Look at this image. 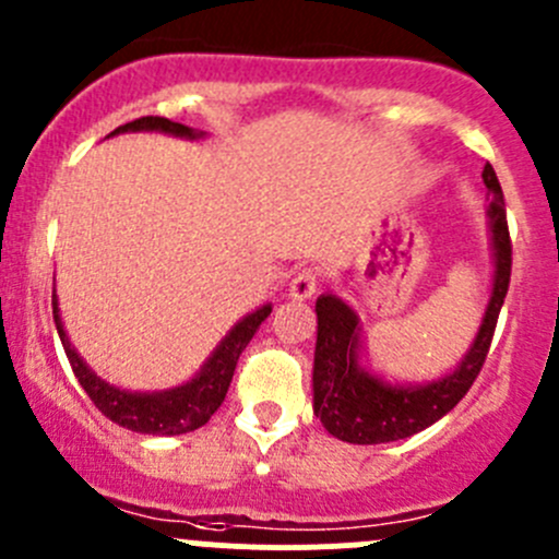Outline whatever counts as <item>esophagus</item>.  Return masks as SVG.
<instances>
[{"mask_svg": "<svg viewBox=\"0 0 559 559\" xmlns=\"http://www.w3.org/2000/svg\"><path fill=\"white\" fill-rule=\"evenodd\" d=\"M316 286H319V270L316 267H300L295 273L289 284V295L295 300H308V297L316 295Z\"/></svg>", "mask_w": 559, "mask_h": 559, "instance_id": "34e87169", "label": "esophagus"}]
</instances>
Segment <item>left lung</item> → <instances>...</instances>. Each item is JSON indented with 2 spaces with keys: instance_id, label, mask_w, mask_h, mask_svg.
Listing matches in <instances>:
<instances>
[{
  "instance_id": "left-lung-1",
  "label": "left lung",
  "mask_w": 559,
  "mask_h": 559,
  "mask_svg": "<svg viewBox=\"0 0 559 559\" xmlns=\"http://www.w3.org/2000/svg\"><path fill=\"white\" fill-rule=\"evenodd\" d=\"M481 178L492 194L489 229H492L498 270H495L492 297H489L476 343L452 376L427 386H389L376 376H368L357 365V316L335 295H321L316 300L319 335H316L313 359V411L330 436L346 443H359V447L411 438L447 416L481 373L511 284V235L503 189L492 165L484 167Z\"/></svg>"
}]
</instances>
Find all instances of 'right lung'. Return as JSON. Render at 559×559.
Instances as JSON below:
<instances>
[{
	"mask_svg": "<svg viewBox=\"0 0 559 559\" xmlns=\"http://www.w3.org/2000/svg\"><path fill=\"white\" fill-rule=\"evenodd\" d=\"M167 132L178 134V138H197L194 129L183 127V123L170 121V118L162 116H143L138 121H129L123 127H118L116 132ZM110 132V134H116ZM273 308L264 306L257 313L246 316L243 321L235 324V330L229 332L222 341V346L213 352V357L207 359L205 368L200 370L197 379H191L186 386H175L170 392H156V394H134V392H121V389L105 384L103 379L92 373L86 368L81 357L75 354V348L67 341V332L61 326L59 308H56V295H53V321L56 330H59L61 346H64L67 359L72 365V373L81 381V386L86 389V394L92 397V403L116 425L127 427V430L145 432V436H180V432H191L197 427H202L205 421H211V416L222 408L224 397H227V389L233 384L235 368H238V359L243 354L257 330L262 326V321L267 319Z\"/></svg>",
	"mask_w": 559,
	"mask_h": 559,
	"instance_id": "add662e5",
	"label": "right lung"
}]
</instances>
